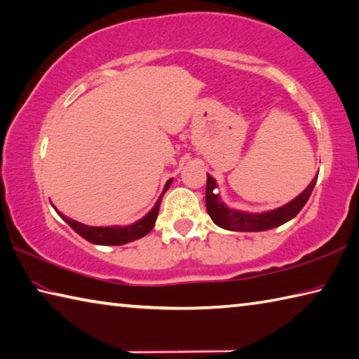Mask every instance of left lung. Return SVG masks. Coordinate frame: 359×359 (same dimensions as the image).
Instances as JSON below:
<instances>
[{"instance_id":"left-lung-1","label":"left lung","mask_w":359,"mask_h":359,"mask_svg":"<svg viewBox=\"0 0 359 359\" xmlns=\"http://www.w3.org/2000/svg\"><path fill=\"white\" fill-rule=\"evenodd\" d=\"M318 175L311 180V184L298 194L295 199H292L287 204L266 212H245L237 208L227 207L219 193L217 191V180L210 174H207V190H205V207L207 213L210 215L212 221L217 226L227 231L237 232H260L275 229V227L287 223L292 218H295L298 212L308 202L312 190H314Z\"/></svg>"}]
</instances>
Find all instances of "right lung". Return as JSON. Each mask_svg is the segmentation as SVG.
<instances>
[{"label":"right lung","instance_id":"1","mask_svg":"<svg viewBox=\"0 0 359 359\" xmlns=\"http://www.w3.org/2000/svg\"><path fill=\"white\" fill-rule=\"evenodd\" d=\"M171 184H172V179H169L165 184V188H163L157 202H155V205L144 215V217L127 226H88V224L78 223V221L72 218H67L66 215L61 213L60 210H56V207L53 204L51 205H53L57 215L66 221L72 229H74L78 236H81L84 240H88V242L94 245H107V246L126 245V243L133 242V240H138L141 237L147 236V233L154 229L155 221H157V217H158L160 202L163 199V194L166 193V190L171 187Z\"/></svg>","mask_w":359,"mask_h":359}]
</instances>
